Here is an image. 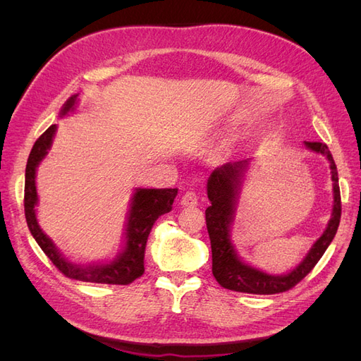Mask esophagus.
<instances>
[{
  "instance_id": "esophagus-1",
  "label": "esophagus",
  "mask_w": 361,
  "mask_h": 361,
  "mask_svg": "<svg viewBox=\"0 0 361 361\" xmlns=\"http://www.w3.org/2000/svg\"><path fill=\"white\" fill-rule=\"evenodd\" d=\"M197 203H199L197 194L192 192V191L185 192V194L182 195V199H180V204H182L183 207H194V206H197Z\"/></svg>"
}]
</instances>
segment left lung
Wrapping results in <instances>:
<instances>
[{
	"label": "left lung",
	"instance_id": "1",
	"mask_svg": "<svg viewBox=\"0 0 361 361\" xmlns=\"http://www.w3.org/2000/svg\"><path fill=\"white\" fill-rule=\"evenodd\" d=\"M305 149L314 154H319L330 162L331 180H333V212L324 233L316 239L310 247L309 253L304 256L300 264L286 274L272 276L265 271H260L248 265L239 257L238 251L232 243V226L235 221L236 204L241 191L243 179L248 169L250 159L227 162L224 166L215 169L209 179H207V199L211 206L206 209V227L211 239L212 248V274L215 280L226 289L256 293V295H272L286 292L300 283L318 260L325 253V250L331 244L336 236L338 223H341L342 204L341 190H338L337 167L333 155L325 143L319 141H304Z\"/></svg>",
	"mask_w": 361,
	"mask_h": 361
}]
</instances>
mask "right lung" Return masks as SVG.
I'll list each match as a JSON object with an SVG mask.
<instances>
[{
  "mask_svg": "<svg viewBox=\"0 0 361 361\" xmlns=\"http://www.w3.org/2000/svg\"><path fill=\"white\" fill-rule=\"evenodd\" d=\"M78 94H73L63 105L60 116L73 111L78 102ZM57 125H51L32 146L25 169V192L24 207L27 224L32 238L43 250L49 260L64 276L90 283H104V285H129L145 272V250L152 226L162 214L171 211L178 188H137L130 199L128 221L125 227V244L120 253L110 262L92 265H78L64 257L51 239L43 233L37 223L36 206L39 202L36 190V171L42 159L48 155Z\"/></svg>",
  "mask_w": 361,
  "mask_h": 361,
  "instance_id": "obj_1",
  "label": "right lung"
}]
</instances>
